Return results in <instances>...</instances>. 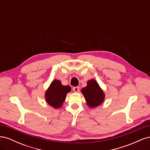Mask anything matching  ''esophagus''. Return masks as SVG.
Segmentation results:
<instances>
[{"instance_id": "obj_1", "label": "esophagus", "mask_w": 150, "mask_h": 150, "mask_svg": "<svg viewBox=\"0 0 150 150\" xmlns=\"http://www.w3.org/2000/svg\"><path fill=\"white\" fill-rule=\"evenodd\" d=\"M72 90H73V91L75 93H78L79 91V87H78V86L74 87L73 88H72Z\"/></svg>"}]
</instances>
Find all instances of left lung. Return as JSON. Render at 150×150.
<instances>
[{
  "mask_svg": "<svg viewBox=\"0 0 150 150\" xmlns=\"http://www.w3.org/2000/svg\"><path fill=\"white\" fill-rule=\"evenodd\" d=\"M88 105L94 108L100 105L104 99V94L99 84L94 79L88 81L87 86L81 90Z\"/></svg>",
  "mask_w": 150,
  "mask_h": 150,
  "instance_id": "1",
  "label": "left lung"
}]
</instances>
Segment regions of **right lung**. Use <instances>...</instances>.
Wrapping results in <instances>:
<instances>
[{
	"label": "right lung",
	"mask_w": 150,
	"mask_h": 150,
	"mask_svg": "<svg viewBox=\"0 0 150 150\" xmlns=\"http://www.w3.org/2000/svg\"><path fill=\"white\" fill-rule=\"evenodd\" d=\"M71 90L69 86H63L60 81L54 80L45 94L46 100L54 108H60L65 101L67 93Z\"/></svg>",
	"instance_id": "1"
}]
</instances>
